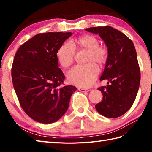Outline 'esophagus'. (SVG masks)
Here are the masks:
<instances>
[{"instance_id": "1", "label": "esophagus", "mask_w": 152, "mask_h": 152, "mask_svg": "<svg viewBox=\"0 0 152 152\" xmlns=\"http://www.w3.org/2000/svg\"><path fill=\"white\" fill-rule=\"evenodd\" d=\"M78 91H80L84 92H88V91H89V90L86 89V88H78Z\"/></svg>"}]
</instances>
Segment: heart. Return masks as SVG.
Returning a JSON list of instances; mask_svg holds the SVG:
<instances>
[{"mask_svg":"<svg viewBox=\"0 0 152 152\" xmlns=\"http://www.w3.org/2000/svg\"><path fill=\"white\" fill-rule=\"evenodd\" d=\"M76 43L80 49L88 50L86 65L74 66L68 73V80L70 83L77 86H91L96 80L99 72V66L103 65L108 59V50L104 45L99 44V40L95 36L86 34L78 38ZM76 55V48L70 41L64 42L58 48L56 57L60 65L68 68L73 63Z\"/></svg>","mask_w":152,"mask_h":152,"instance_id":"heart-1","label":"heart"}]
</instances>
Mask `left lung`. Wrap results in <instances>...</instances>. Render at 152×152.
Masks as SVG:
<instances>
[{
	"mask_svg": "<svg viewBox=\"0 0 152 152\" xmlns=\"http://www.w3.org/2000/svg\"><path fill=\"white\" fill-rule=\"evenodd\" d=\"M99 34L108 48V59L100 80H109L99 89L102 101L95 105L100 114L117 118L128 111L135 101L140 83V68L134 44L124 33L110 26L86 29Z\"/></svg>",
	"mask_w": 152,
	"mask_h": 152,
	"instance_id": "left-lung-1",
	"label": "left lung"
}]
</instances>
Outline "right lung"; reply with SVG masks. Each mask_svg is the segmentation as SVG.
Listing matches in <instances>:
<instances>
[{
	"mask_svg": "<svg viewBox=\"0 0 152 152\" xmlns=\"http://www.w3.org/2000/svg\"><path fill=\"white\" fill-rule=\"evenodd\" d=\"M70 32L38 33L15 53L11 76L17 96L25 113L42 123L57 121L69 107L74 86H64L65 76L56 53Z\"/></svg>",
	"mask_w": 152,
	"mask_h": 152,
	"instance_id": "add662e5",
	"label": "right lung"
}]
</instances>
